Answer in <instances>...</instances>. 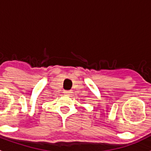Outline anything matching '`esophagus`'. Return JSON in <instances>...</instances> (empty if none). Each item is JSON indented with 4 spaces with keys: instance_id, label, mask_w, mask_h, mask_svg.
Masks as SVG:
<instances>
[{
    "instance_id": "esophagus-1",
    "label": "esophagus",
    "mask_w": 151,
    "mask_h": 151,
    "mask_svg": "<svg viewBox=\"0 0 151 151\" xmlns=\"http://www.w3.org/2000/svg\"><path fill=\"white\" fill-rule=\"evenodd\" d=\"M63 93L65 94H69L70 93V91H63Z\"/></svg>"
}]
</instances>
